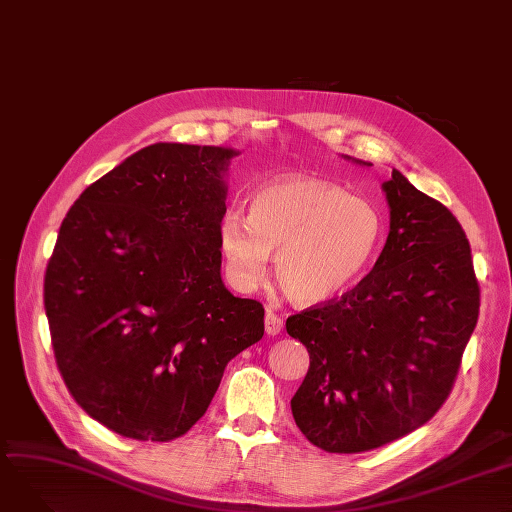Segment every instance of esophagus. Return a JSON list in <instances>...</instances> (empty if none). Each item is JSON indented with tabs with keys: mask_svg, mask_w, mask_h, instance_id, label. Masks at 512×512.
I'll list each match as a JSON object with an SVG mask.
<instances>
[{
	"mask_svg": "<svg viewBox=\"0 0 512 512\" xmlns=\"http://www.w3.org/2000/svg\"><path fill=\"white\" fill-rule=\"evenodd\" d=\"M264 329H266V335H271V337L279 335V333H281V329H283V319H281V316H277L275 312L266 310V316H264Z\"/></svg>",
	"mask_w": 512,
	"mask_h": 512,
	"instance_id": "esophagus-1",
	"label": "esophagus"
}]
</instances>
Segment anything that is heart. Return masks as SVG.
Wrapping results in <instances>:
<instances>
[{
	"mask_svg": "<svg viewBox=\"0 0 512 512\" xmlns=\"http://www.w3.org/2000/svg\"><path fill=\"white\" fill-rule=\"evenodd\" d=\"M381 237V214L369 200L319 179L266 185L248 214L231 208L218 223V248L237 289H256L277 254L279 285L304 306L348 291L367 273Z\"/></svg>",
	"mask_w": 512,
	"mask_h": 512,
	"instance_id": "heart-1",
	"label": "heart"
}]
</instances>
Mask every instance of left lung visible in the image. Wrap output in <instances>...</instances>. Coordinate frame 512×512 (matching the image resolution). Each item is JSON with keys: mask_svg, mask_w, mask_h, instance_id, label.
Masks as SVG:
<instances>
[{"mask_svg": "<svg viewBox=\"0 0 512 512\" xmlns=\"http://www.w3.org/2000/svg\"><path fill=\"white\" fill-rule=\"evenodd\" d=\"M381 189L389 233L373 271L339 300L285 323L310 354L291 412L325 452L373 450L427 423L477 325L471 246L454 214L396 168Z\"/></svg>", "mask_w": 512, "mask_h": 512, "instance_id": "1", "label": "left lung"}]
</instances>
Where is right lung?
I'll use <instances>...</instances> for the list:
<instances>
[{
    "label": "right lung",
    "instance_id": "obj_1",
    "mask_svg": "<svg viewBox=\"0 0 512 512\" xmlns=\"http://www.w3.org/2000/svg\"><path fill=\"white\" fill-rule=\"evenodd\" d=\"M223 145L154 143L89 185L45 271L58 369L91 419L168 442L204 417L225 367L264 335V308L221 277Z\"/></svg>",
    "mask_w": 512,
    "mask_h": 512
}]
</instances>
